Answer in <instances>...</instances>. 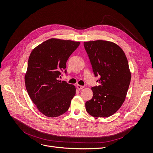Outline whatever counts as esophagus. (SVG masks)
<instances>
[{
	"instance_id": "34e87169",
	"label": "esophagus",
	"mask_w": 153,
	"mask_h": 153,
	"mask_svg": "<svg viewBox=\"0 0 153 153\" xmlns=\"http://www.w3.org/2000/svg\"><path fill=\"white\" fill-rule=\"evenodd\" d=\"M84 86H82V85H76V88H77L78 89H79V90L83 89V88H84Z\"/></svg>"
}]
</instances>
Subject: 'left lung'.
<instances>
[{
  "label": "left lung",
  "instance_id": "obj_1",
  "mask_svg": "<svg viewBox=\"0 0 153 153\" xmlns=\"http://www.w3.org/2000/svg\"><path fill=\"white\" fill-rule=\"evenodd\" d=\"M99 85L91 88L93 96L86 101V111L92 117H107L120 108L126 98L131 80L127 58L112 42L103 40L84 43Z\"/></svg>",
  "mask_w": 153,
  "mask_h": 153
}]
</instances>
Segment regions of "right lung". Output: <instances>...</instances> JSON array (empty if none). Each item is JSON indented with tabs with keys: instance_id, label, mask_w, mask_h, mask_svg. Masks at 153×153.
Returning a JSON list of instances; mask_svg holds the SVG:
<instances>
[{
	"instance_id": "add662e5",
	"label": "right lung",
	"mask_w": 153,
	"mask_h": 153,
	"mask_svg": "<svg viewBox=\"0 0 153 153\" xmlns=\"http://www.w3.org/2000/svg\"><path fill=\"white\" fill-rule=\"evenodd\" d=\"M80 42L52 38L36 47L30 55L25 87L37 108L45 115L55 117L66 112L76 93L75 87L59 80L66 75V62Z\"/></svg>"
}]
</instances>
